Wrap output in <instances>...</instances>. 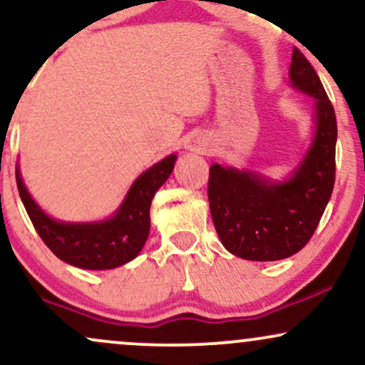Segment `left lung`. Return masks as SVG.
<instances>
[{"mask_svg": "<svg viewBox=\"0 0 365 365\" xmlns=\"http://www.w3.org/2000/svg\"><path fill=\"white\" fill-rule=\"evenodd\" d=\"M293 89L314 98V135L290 177L269 180L215 163L207 197L212 223L228 252L247 261H279L304 249L316 232L334 185L336 116L307 58L293 48Z\"/></svg>", "mask_w": 365, "mask_h": 365, "instance_id": "obj_1", "label": "left lung"}]
</instances>
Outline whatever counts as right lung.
Instances as JSON below:
<instances>
[{"instance_id":"1","label":"right lung","mask_w":365,"mask_h":365,"mask_svg":"<svg viewBox=\"0 0 365 365\" xmlns=\"http://www.w3.org/2000/svg\"><path fill=\"white\" fill-rule=\"evenodd\" d=\"M177 154L145 170L130 187L118 211L94 223H66L48 216L32 199L16 166V187L25 211L49 250L66 264L82 269H113L135 259L149 237V209L158 188L175 168Z\"/></svg>"}]
</instances>
